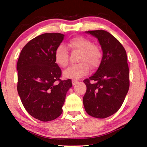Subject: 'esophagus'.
<instances>
[{"instance_id": "34e87169", "label": "esophagus", "mask_w": 147, "mask_h": 147, "mask_svg": "<svg viewBox=\"0 0 147 147\" xmlns=\"http://www.w3.org/2000/svg\"><path fill=\"white\" fill-rule=\"evenodd\" d=\"M78 82V80H72V84H73V86L75 85V84H76Z\"/></svg>"}]
</instances>
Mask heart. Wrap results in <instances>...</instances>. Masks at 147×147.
Instances as JSON below:
<instances>
[{
  "label": "heart",
  "mask_w": 147,
  "mask_h": 147,
  "mask_svg": "<svg viewBox=\"0 0 147 147\" xmlns=\"http://www.w3.org/2000/svg\"><path fill=\"white\" fill-rule=\"evenodd\" d=\"M69 46L73 51L80 52L78 59L80 63L72 65L65 70V77L80 78L89 73V67L91 69H94L99 65L102 58L101 50L89 39L82 36L75 37L69 41ZM54 57L56 63L61 67H65L69 65V53L63 45H59L57 47Z\"/></svg>",
  "instance_id": "heart-1"
}]
</instances>
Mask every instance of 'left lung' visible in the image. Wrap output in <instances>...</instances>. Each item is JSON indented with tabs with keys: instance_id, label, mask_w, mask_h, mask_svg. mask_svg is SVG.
<instances>
[{
	"instance_id": "left-lung-1",
	"label": "left lung",
	"mask_w": 147,
	"mask_h": 147,
	"mask_svg": "<svg viewBox=\"0 0 147 147\" xmlns=\"http://www.w3.org/2000/svg\"><path fill=\"white\" fill-rule=\"evenodd\" d=\"M87 33L98 39L103 56L95 73L84 80L87 90L83 103L89 115L104 119L119 110L128 91L127 56L122 44L109 32L98 30Z\"/></svg>"
}]
</instances>
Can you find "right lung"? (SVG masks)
I'll return each instance as SVG.
<instances>
[{"label": "right lung", "mask_w": 147, "mask_h": 147, "mask_svg": "<svg viewBox=\"0 0 147 147\" xmlns=\"http://www.w3.org/2000/svg\"><path fill=\"white\" fill-rule=\"evenodd\" d=\"M60 33H45L27 43L17 64V91L30 115L47 122L62 113L71 79L61 80V70L56 63L55 51L63 39Z\"/></svg>", "instance_id": "obj_1"}]
</instances>
